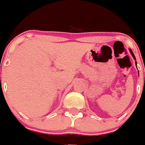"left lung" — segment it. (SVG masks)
<instances>
[{"mask_svg": "<svg viewBox=\"0 0 145 145\" xmlns=\"http://www.w3.org/2000/svg\"><path fill=\"white\" fill-rule=\"evenodd\" d=\"M129 51H130L131 54H132V56H133V58H134V59H135V56H134V53H133V51H132V50H129ZM135 63H137V62L135 61Z\"/></svg>", "mask_w": 145, "mask_h": 145, "instance_id": "obj_1", "label": "left lung"}]
</instances>
